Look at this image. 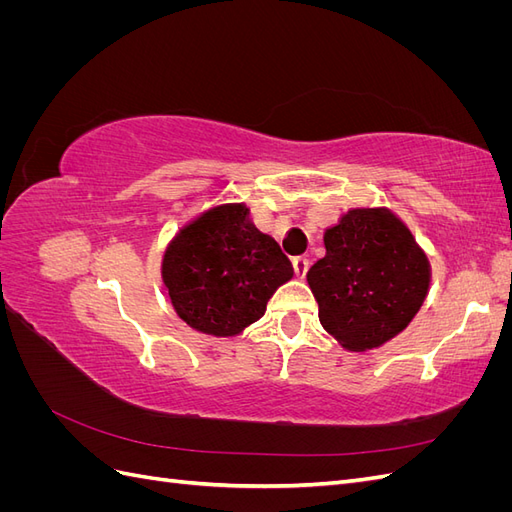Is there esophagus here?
<instances>
[{
  "mask_svg": "<svg viewBox=\"0 0 512 512\" xmlns=\"http://www.w3.org/2000/svg\"><path fill=\"white\" fill-rule=\"evenodd\" d=\"M292 267H294V275H297L299 280H303V277L307 275V269H309V260L305 256L292 258Z\"/></svg>",
  "mask_w": 512,
  "mask_h": 512,
  "instance_id": "34e87169",
  "label": "esophagus"
}]
</instances>
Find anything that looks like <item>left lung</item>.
<instances>
[{
  "mask_svg": "<svg viewBox=\"0 0 512 512\" xmlns=\"http://www.w3.org/2000/svg\"><path fill=\"white\" fill-rule=\"evenodd\" d=\"M324 247L307 271L324 331L350 352L391 342L431 284L429 258L412 230L386 207H352L324 230Z\"/></svg>",
  "mask_w": 512,
  "mask_h": 512,
  "instance_id": "left-lung-1",
  "label": "left lung"
}]
</instances>
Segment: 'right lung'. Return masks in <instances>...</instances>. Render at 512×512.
<instances>
[{"instance_id":"right-lung-1","label":"right lung","mask_w":512,"mask_h":512,"mask_svg":"<svg viewBox=\"0 0 512 512\" xmlns=\"http://www.w3.org/2000/svg\"><path fill=\"white\" fill-rule=\"evenodd\" d=\"M292 275L290 260L256 228L245 203L198 213L162 256V282L177 316L211 337H235L260 320Z\"/></svg>"}]
</instances>
